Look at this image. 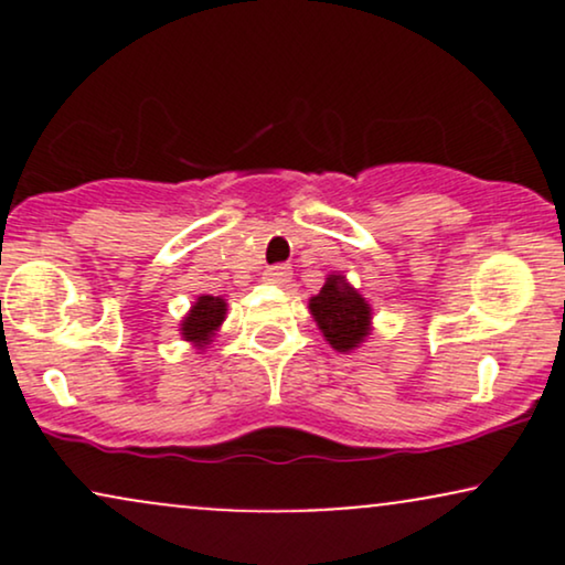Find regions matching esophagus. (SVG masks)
Returning <instances> with one entry per match:
<instances>
[{
    "mask_svg": "<svg viewBox=\"0 0 565 565\" xmlns=\"http://www.w3.org/2000/svg\"><path fill=\"white\" fill-rule=\"evenodd\" d=\"M263 278L268 284H287L291 278V268L287 263H278V265H270V268H265Z\"/></svg>",
    "mask_w": 565,
    "mask_h": 565,
    "instance_id": "esophagus-1",
    "label": "esophagus"
}]
</instances>
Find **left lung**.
<instances>
[{
	"label": "left lung",
	"mask_w": 565,
	"mask_h": 565,
	"mask_svg": "<svg viewBox=\"0 0 565 565\" xmlns=\"http://www.w3.org/2000/svg\"><path fill=\"white\" fill-rule=\"evenodd\" d=\"M310 313L334 350H353L369 334V305L340 276H329L310 300Z\"/></svg>",
	"instance_id": "8db88e82"
}]
</instances>
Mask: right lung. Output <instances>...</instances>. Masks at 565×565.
<instances>
[{"instance_id":"obj_1","label":"right lung","mask_w":565,"mask_h":565,"mask_svg":"<svg viewBox=\"0 0 565 565\" xmlns=\"http://www.w3.org/2000/svg\"><path fill=\"white\" fill-rule=\"evenodd\" d=\"M225 319V302L220 297H199V302L193 305L191 313L183 321V337L188 342H210V337L215 334V329Z\"/></svg>"}]
</instances>
